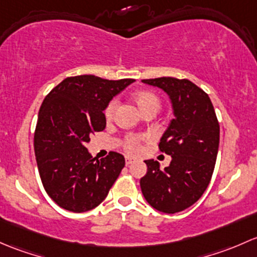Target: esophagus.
I'll return each instance as SVG.
<instances>
[{
  "mask_svg": "<svg viewBox=\"0 0 257 257\" xmlns=\"http://www.w3.org/2000/svg\"><path fill=\"white\" fill-rule=\"evenodd\" d=\"M135 162V160L132 157H126V166H130L132 165V163Z\"/></svg>",
  "mask_w": 257,
  "mask_h": 257,
  "instance_id": "34e87169",
  "label": "esophagus"
}]
</instances>
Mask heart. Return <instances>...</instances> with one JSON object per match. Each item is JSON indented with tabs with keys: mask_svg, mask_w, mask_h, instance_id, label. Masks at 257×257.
Listing matches in <instances>:
<instances>
[{
	"mask_svg": "<svg viewBox=\"0 0 257 257\" xmlns=\"http://www.w3.org/2000/svg\"><path fill=\"white\" fill-rule=\"evenodd\" d=\"M134 101L136 102L137 107H139L141 112L146 111L148 109H160V99H158L157 95L152 91H148V90H141V91H137L134 94ZM116 109V101L109 102V105L105 109V117L106 120H111L113 116ZM141 137L137 136V135H130L123 141V147L125 150L130 153H136L140 151L141 147Z\"/></svg>",
	"mask_w": 257,
	"mask_h": 257,
	"instance_id": "heart-1",
	"label": "heart"
}]
</instances>
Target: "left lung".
I'll list each match as a JSON object with an SVG mask.
<instances>
[{"instance_id": "obj_1", "label": "left lung", "mask_w": 257, "mask_h": 257, "mask_svg": "<svg viewBox=\"0 0 257 257\" xmlns=\"http://www.w3.org/2000/svg\"><path fill=\"white\" fill-rule=\"evenodd\" d=\"M142 83L167 92L174 118L158 145L172 157L171 165L161 169L157 161H145L147 173L140 186L151 207L178 213L194 204L209 186L218 156V118L207 92L188 79L163 76Z\"/></svg>"}]
</instances>
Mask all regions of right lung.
Segmentation results:
<instances>
[{
  "instance_id": "add662e5",
  "label": "right lung",
  "mask_w": 257,
  "mask_h": 257,
  "mask_svg": "<svg viewBox=\"0 0 257 257\" xmlns=\"http://www.w3.org/2000/svg\"><path fill=\"white\" fill-rule=\"evenodd\" d=\"M131 83L134 79L70 76L43 100L34 153L44 189L65 210L83 213L97 207L125 167V158L117 152L95 161L85 144L105 128L104 110Z\"/></svg>"
}]
</instances>
